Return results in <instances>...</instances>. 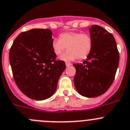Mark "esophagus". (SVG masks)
Wrapping results in <instances>:
<instances>
[{
  "mask_svg": "<svg viewBox=\"0 0 130 130\" xmlns=\"http://www.w3.org/2000/svg\"><path fill=\"white\" fill-rule=\"evenodd\" d=\"M65 65H66L67 67H69L71 66V65H72V64L70 63H65Z\"/></svg>",
  "mask_w": 130,
  "mask_h": 130,
  "instance_id": "obj_1",
  "label": "esophagus"
}]
</instances>
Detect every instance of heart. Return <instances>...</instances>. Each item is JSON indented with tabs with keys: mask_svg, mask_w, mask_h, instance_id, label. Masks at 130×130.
<instances>
[{
	"mask_svg": "<svg viewBox=\"0 0 130 130\" xmlns=\"http://www.w3.org/2000/svg\"><path fill=\"white\" fill-rule=\"evenodd\" d=\"M67 47L68 51L63 54L60 59L65 61L86 58L90 54L93 47V40L88 34L69 31L61 34L60 39L52 41V47L56 55L62 53Z\"/></svg>",
	"mask_w": 130,
	"mask_h": 130,
	"instance_id": "b5f03b06",
	"label": "heart"
}]
</instances>
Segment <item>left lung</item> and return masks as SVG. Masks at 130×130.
<instances>
[{
  "mask_svg": "<svg viewBox=\"0 0 130 130\" xmlns=\"http://www.w3.org/2000/svg\"><path fill=\"white\" fill-rule=\"evenodd\" d=\"M89 31L93 40L91 51L84 64L73 65L76 70L74 81L80 95L93 98L105 93L112 84L119 54L112 34L96 25H92Z\"/></svg>",
  "mask_w": 130,
  "mask_h": 130,
  "instance_id": "1",
  "label": "left lung"
}]
</instances>
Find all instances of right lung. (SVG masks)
<instances>
[{
    "label": "right lung",
    "mask_w": 130,
    "mask_h": 130,
    "mask_svg": "<svg viewBox=\"0 0 130 130\" xmlns=\"http://www.w3.org/2000/svg\"><path fill=\"white\" fill-rule=\"evenodd\" d=\"M52 34L50 29L23 31L10 49L9 62L16 85L25 95L34 100L50 98L66 67L63 61L56 60Z\"/></svg>",
    "instance_id": "obj_1"
}]
</instances>
